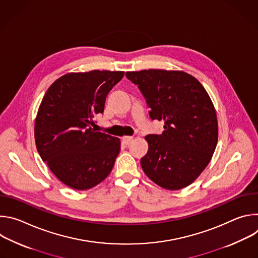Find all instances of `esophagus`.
<instances>
[{
	"label": "esophagus",
	"mask_w": 258,
	"mask_h": 258,
	"mask_svg": "<svg viewBox=\"0 0 258 258\" xmlns=\"http://www.w3.org/2000/svg\"><path fill=\"white\" fill-rule=\"evenodd\" d=\"M133 142V137H123L122 138V143L124 145H130Z\"/></svg>",
	"instance_id": "obj_1"
}]
</instances>
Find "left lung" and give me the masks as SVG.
Returning a JSON list of instances; mask_svg holds the SVG:
<instances>
[{
	"label": "left lung",
	"instance_id": "left-lung-1",
	"mask_svg": "<svg viewBox=\"0 0 258 258\" xmlns=\"http://www.w3.org/2000/svg\"><path fill=\"white\" fill-rule=\"evenodd\" d=\"M151 111L164 120L161 135H148V152L141 166L156 185L167 190L186 188L212 158L218 139L215 108L200 82L180 70L127 71Z\"/></svg>",
	"mask_w": 258,
	"mask_h": 258
}]
</instances>
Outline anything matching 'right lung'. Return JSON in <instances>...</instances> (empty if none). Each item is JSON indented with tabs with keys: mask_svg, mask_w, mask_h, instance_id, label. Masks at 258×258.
I'll return each mask as SVG.
<instances>
[{
	"mask_svg": "<svg viewBox=\"0 0 258 258\" xmlns=\"http://www.w3.org/2000/svg\"><path fill=\"white\" fill-rule=\"evenodd\" d=\"M124 71L70 72L46 92L34 122L38 152L55 176L75 190H89L111 172L120 140L96 132L93 118Z\"/></svg>",
	"mask_w": 258,
	"mask_h": 258,
	"instance_id": "right-lung-1",
	"label": "right lung"
}]
</instances>
